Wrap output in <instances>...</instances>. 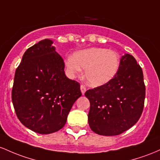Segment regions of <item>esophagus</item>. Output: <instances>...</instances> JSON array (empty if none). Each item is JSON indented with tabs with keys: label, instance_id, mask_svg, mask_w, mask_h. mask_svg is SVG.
I'll return each mask as SVG.
<instances>
[{
	"label": "esophagus",
	"instance_id": "1",
	"mask_svg": "<svg viewBox=\"0 0 160 160\" xmlns=\"http://www.w3.org/2000/svg\"><path fill=\"white\" fill-rule=\"evenodd\" d=\"M80 88H81V91H82V94H85V91H86V88H85V86H84V85H81L80 86Z\"/></svg>",
	"mask_w": 160,
	"mask_h": 160
}]
</instances>
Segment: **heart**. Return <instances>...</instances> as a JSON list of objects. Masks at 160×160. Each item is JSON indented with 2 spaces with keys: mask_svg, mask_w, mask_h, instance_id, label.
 <instances>
[{
  "mask_svg": "<svg viewBox=\"0 0 160 160\" xmlns=\"http://www.w3.org/2000/svg\"><path fill=\"white\" fill-rule=\"evenodd\" d=\"M66 65L72 76L85 69V76L90 85L98 87L110 82L119 71L120 58L116 51L91 48L76 52L66 58Z\"/></svg>",
  "mask_w": 160,
  "mask_h": 160,
  "instance_id": "b5f03b06",
  "label": "heart"
}]
</instances>
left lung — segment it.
Listing matches in <instances>:
<instances>
[{
  "instance_id": "1",
  "label": "left lung",
  "mask_w": 160,
  "mask_h": 160,
  "mask_svg": "<svg viewBox=\"0 0 160 160\" xmlns=\"http://www.w3.org/2000/svg\"><path fill=\"white\" fill-rule=\"evenodd\" d=\"M88 124L100 135L123 133L139 120L145 99L143 71L133 56L126 53L120 60L119 71L110 82L88 90Z\"/></svg>"
}]
</instances>
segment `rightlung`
<instances>
[{"label":"right lung","instance_id":"1","mask_svg":"<svg viewBox=\"0 0 160 160\" xmlns=\"http://www.w3.org/2000/svg\"><path fill=\"white\" fill-rule=\"evenodd\" d=\"M53 41L44 39L27 49L17 67L12 102L19 121L38 134H51L65 125L75 100L78 82L66 76L63 60Z\"/></svg>","mask_w":160,"mask_h":160}]
</instances>
